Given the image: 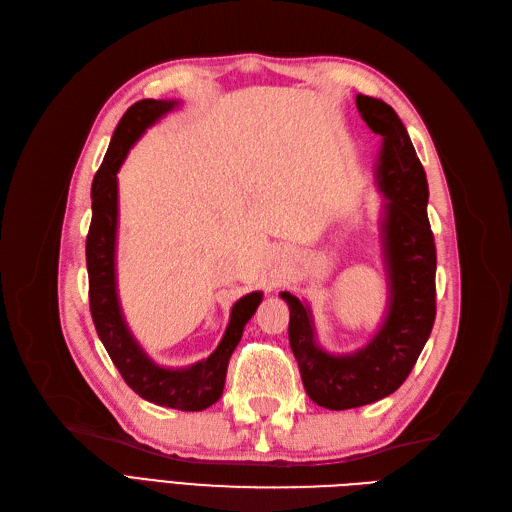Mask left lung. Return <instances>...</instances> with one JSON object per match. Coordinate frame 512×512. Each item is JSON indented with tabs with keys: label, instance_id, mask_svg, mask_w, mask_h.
<instances>
[{
	"label": "left lung",
	"instance_id": "8db88e82",
	"mask_svg": "<svg viewBox=\"0 0 512 512\" xmlns=\"http://www.w3.org/2000/svg\"><path fill=\"white\" fill-rule=\"evenodd\" d=\"M371 132L382 136L376 181L384 196L380 220L382 258L389 277V307L369 344L331 354L316 342L309 305L290 292L288 339L309 399L329 410L374 404L395 393L425 348L436 320V243L427 220V177L404 123L393 108L356 96Z\"/></svg>",
	"mask_w": 512,
	"mask_h": 512
}]
</instances>
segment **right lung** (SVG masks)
<instances>
[{"label":"right lung","instance_id":"right-lung-1","mask_svg":"<svg viewBox=\"0 0 512 512\" xmlns=\"http://www.w3.org/2000/svg\"><path fill=\"white\" fill-rule=\"evenodd\" d=\"M177 106L175 100H141L132 104L111 138L102 166L91 183V224L87 232V273H89V309L100 342L119 369L130 389L151 404L198 412L213 406L222 397L230 354L235 352L247 320L262 301V292L245 294L232 305L230 322L205 361L190 367L168 369L153 363L138 346L121 314L115 277L117 247V170L126 160L130 147L160 117Z\"/></svg>","mask_w":512,"mask_h":512}]
</instances>
